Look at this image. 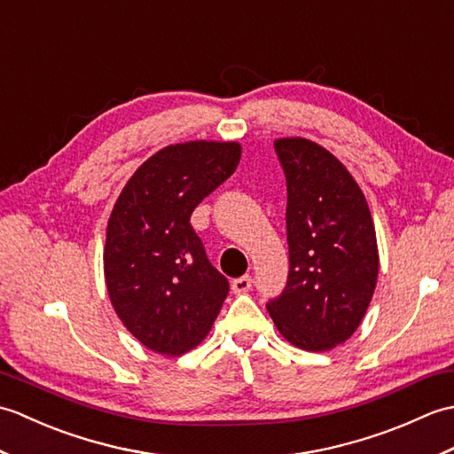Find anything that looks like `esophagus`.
<instances>
[{
	"label": "esophagus",
	"mask_w": 454,
	"mask_h": 454,
	"mask_svg": "<svg viewBox=\"0 0 454 454\" xmlns=\"http://www.w3.org/2000/svg\"><path fill=\"white\" fill-rule=\"evenodd\" d=\"M249 288H252V277H249V275L238 277V278H234V281H232V291L236 294H244V293L249 291Z\"/></svg>",
	"instance_id": "obj_1"
}]
</instances>
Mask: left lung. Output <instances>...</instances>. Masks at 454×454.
<instances>
[{"label":"left lung","instance_id":"left-lung-1","mask_svg":"<svg viewBox=\"0 0 454 454\" xmlns=\"http://www.w3.org/2000/svg\"><path fill=\"white\" fill-rule=\"evenodd\" d=\"M286 177L288 281L267 302L277 330L304 351H330L356 332L379 277V247L361 187L306 138L275 140Z\"/></svg>","mask_w":454,"mask_h":454}]
</instances>
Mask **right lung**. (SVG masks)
<instances>
[{"mask_svg":"<svg viewBox=\"0 0 454 454\" xmlns=\"http://www.w3.org/2000/svg\"><path fill=\"white\" fill-rule=\"evenodd\" d=\"M238 142H183L153 153L114 202L105 239V283L124 327L161 355L197 347L228 296L191 226L199 202L236 171Z\"/></svg>","mask_w":454,"mask_h":454,"instance_id":"obj_1","label":"right lung"}]
</instances>
